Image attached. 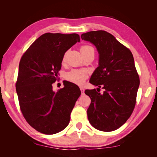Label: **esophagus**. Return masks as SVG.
<instances>
[{"instance_id":"1","label":"esophagus","mask_w":157,"mask_h":157,"mask_svg":"<svg viewBox=\"0 0 157 157\" xmlns=\"http://www.w3.org/2000/svg\"><path fill=\"white\" fill-rule=\"evenodd\" d=\"M80 91H81V93H82V94L83 95V94H84V89L83 88H80Z\"/></svg>"}]
</instances>
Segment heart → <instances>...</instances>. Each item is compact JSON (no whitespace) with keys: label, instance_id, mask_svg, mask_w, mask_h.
<instances>
[{"label":"heart","instance_id":"1","mask_svg":"<svg viewBox=\"0 0 157 157\" xmlns=\"http://www.w3.org/2000/svg\"><path fill=\"white\" fill-rule=\"evenodd\" d=\"M80 52H81L82 54H86L89 52L90 51H94V49L92 46L90 45H82L80 47ZM65 61V54L63 56L62 59V62L64 63ZM88 73L86 70L84 69H73L70 71L67 74L65 75V78L67 79L68 81L80 85L82 84L84 80L88 78Z\"/></svg>","mask_w":157,"mask_h":157}]
</instances>
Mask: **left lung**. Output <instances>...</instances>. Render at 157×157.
<instances>
[{"mask_svg": "<svg viewBox=\"0 0 157 157\" xmlns=\"http://www.w3.org/2000/svg\"><path fill=\"white\" fill-rule=\"evenodd\" d=\"M81 38L96 46L99 54V66L90 82L104 89L102 94L96 89L85 90L91 99L87 110L88 121L98 130L114 131L127 121L136 105L140 77L134 57L127 47L107 31H90L82 34Z\"/></svg>", "mask_w": 157, "mask_h": 157, "instance_id": "left-lung-1", "label": "left lung"}]
</instances>
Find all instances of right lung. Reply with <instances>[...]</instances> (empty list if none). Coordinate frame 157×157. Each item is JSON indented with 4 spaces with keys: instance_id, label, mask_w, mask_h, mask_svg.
<instances>
[{
    "instance_id": "obj_1",
    "label": "right lung",
    "mask_w": 157,
    "mask_h": 157,
    "mask_svg": "<svg viewBox=\"0 0 157 157\" xmlns=\"http://www.w3.org/2000/svg\"><path fill=\"white\" fill-rule=\"evenodd\" d=\"M77 42L76 33H46L21 56L16 83L20 110L28 124L42 134H54L67 126L81 94L78 86L67 81L57 92L52 89L59 80L65 53Z\"/></svg>"
}]
</instances>
